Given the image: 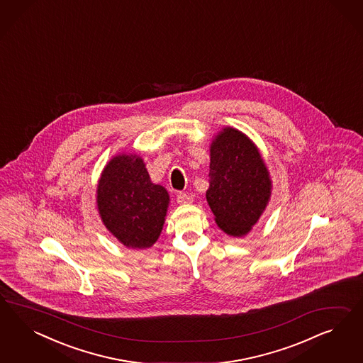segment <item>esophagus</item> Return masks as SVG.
I'll use <instances>...</instances> for the list:
<instances>
[{"mask_svg":"<svg viewBox=\"0 0 363 363\" xmlns=\"http://www.w3.org/2000/svg\"><path fill=\"white\" fill-rule=\"evenodd\" d=\"M177 202L178 203H191L193 202V196L187 193H178L177 194Z\"/></svg>","mask_w":363,"mask_h":363,"instance_id":"obj_1","label":"esophagus"}]
</instances>
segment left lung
<instances>
[{"mask_svg":"<svg viewBox=\"0 0 363 363\" xmlns=\"http://www.w3.org/2000/svg\"><path fill=\"white\" fill-rule=\"evenodd\" d=\"M272 179L258 147L243 133L225 128L210 145L206 199L214 220L231 237L252 230L266 209Z\"/></svg>","mask_w":363,"mask_h":363,"instance_id":"8db88e82","label":"left lung"}]
</instances>
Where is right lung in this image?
Here are the masks:
<instances>
[{
  "instance_id": "obj_1",
  "label": "right lung",
  "mask_w": 363,
  "mask_h": 363,
  "mask_svg": "<svg viewBox=\"0 0 363 363\" xmlns=\"http://www.w3.org/2000/svg\"><path fill=\"white\" fill-rule=\"evenodd\" d=\"M169 194L150 181L137 154H120L105 166L97 186V208L106 229L132 249L152 247L158 240Z\"/></svg>"
}]
</instances>
